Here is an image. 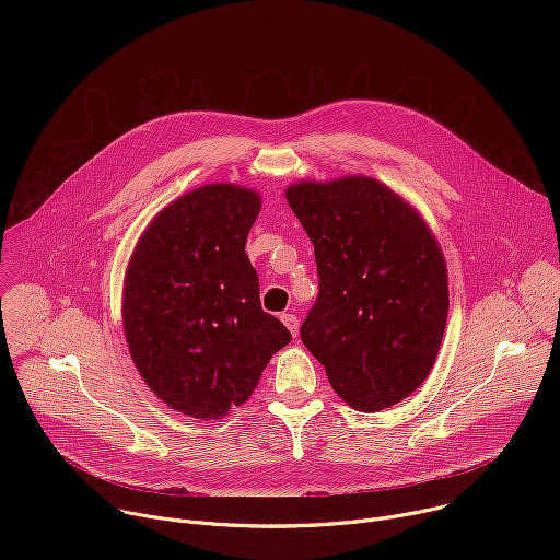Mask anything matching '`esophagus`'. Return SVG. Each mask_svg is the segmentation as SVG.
Segmentation results:
<instances>
[{
    "instance_id": "obj_1",
    "label": "esophagus",
    "mask_w": 560,
    "mask_h": 560,
    "mask_svg": "<svg viewBox=\"0 0 560 560\" xmlns=\"http://www.w3.org/2000/svg\"><path fill=\"white\" fill-rule=\"evenodd\" d=\"M279 318H281V322L285 324V328L292 332V337H296V335H299V318H296L294 314L285 312V314H281Z\"/></svg>"
}]
</instances>
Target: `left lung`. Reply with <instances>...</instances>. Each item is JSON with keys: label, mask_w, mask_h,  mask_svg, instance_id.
I'll use <instances>...</instances> for the list:
<instances>
[{"label": "left lung", "mask_w": 560, "mask_h": 560, "mask_svg": "<svg viewBox=\"0 0 560 560\" xmlns=\"http://www.w3.org/2000/svg\"><path fill=\"white\" fill-rule=\"evenodd\" d=\"M285 199L318 270L303 346L350 408L401 404L432 372L447 324V266L434 232L365 175L290 184Z\"/></svg>", "instance_id": "8db88e82"}]
</instances>
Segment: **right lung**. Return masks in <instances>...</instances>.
Masks as SVG:
<instances>
[{
	"label": "right lung",
	"instance_id": "right-lung-1",
	"mask_svg": "<svg viewBox=\"0 0 560 560\" xmlns=\"http://www.w3.org/2000/svg\"><path fill=\"white\" fill-rule=\"evenodd\" d=\"M261 197L206 184L159 210L124 277V335L145 385L192 419H221L248 401L292 335L261 310L246 238Z\"/></svg>",
	"mask_w": 560,
	"mask_h": 560
}]
</instances>
